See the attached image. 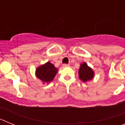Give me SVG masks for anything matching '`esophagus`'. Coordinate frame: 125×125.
<instances>
[{"mask_svg":"<svg viewBox=\"0 0 125 125\" xmlns=\"http://www.w3.org/2000/svg\"><path fill=\"white\" fill-rule=\"evenodd\" d=\"M62 66H63L64 68H67V67H69V64H64L62 65Z\"/></svg>","mask_w":125,"mask_h":125,"instance_id":"esophagus-1","label":"esophagus"}]
</instances>
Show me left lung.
<instances>
[{
    "label": "left lung",
    "mask_w": 125,
    "mask_h": 125,
    "mask_svg": "<svg viewBox=\"0 0 125 125\" xmlns=\"http://www.w3.org/2000/svg\"><path fill=\"white\" fill-rule=\"evenodd\" d=\"M79 78L84 83L91 81L94 76V72L91 68L88 66L86 62H83L80 64V67L78 70Z\"/></svg>",
    "instance_id": "obj_1"
}]
</instances>
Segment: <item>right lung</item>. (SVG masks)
<instances>
[{
  "label": "right lung",
  "instance_id": "obj_1",
  "mask_svg": "<svg viewBox=\"0 0 125 125\" xmlns=\"http://www.w3.org/2000/svg\"><path fill=\"white\" fill-rule=\"evenodd\" d=\"M57 71L58 69L51 62L48 61L36 68V76L37 78L42 81L43 84H49L52 81L56 74L57 73Z\"/></svg>",
  "mask_w": 125,
  "mask_h": 125
}]
</instances>
